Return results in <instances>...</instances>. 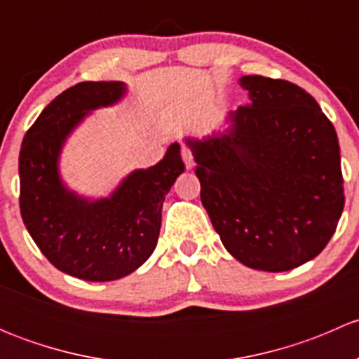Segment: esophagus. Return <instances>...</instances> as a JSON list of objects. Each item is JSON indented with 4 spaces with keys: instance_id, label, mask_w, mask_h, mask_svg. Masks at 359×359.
<instances>
[{
    "instance_id": "esophagus-1",
    "label": "esophagus",
    "mask_w": 359,
    "mask_h": 359,
    "mask_svg": "<svg viewBox=\"0 0 359 359\" xmlns=\"http://www.w3.org/2000/svg\"><path fill=\"white\" fill-rule=\"evenodd\" d=\"M182 159H184V163H186V168H187V170L193 168L194 158H193V151H191L189 147L182 146Z\"/></svg>"
}]
</instances>
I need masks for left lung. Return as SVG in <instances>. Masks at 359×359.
Wrapping results in <instances>:
<instances>
[{"label": "left lung", "instance_id": "left-lung-1", "mask_svg": "<svg viewBox=\"0 0 359 359\" xmlns=\"http://www.w3.org/2000/svg\"><path fill=\"white\" fill-rule=\"evenodd\" d=\"M248 106L220 135L187 139L201 203L245 266L290 271L334 236L344 210L339 139L316 100L285 79L243 76Z\"/></svg>", "mask_w": 359, "mask_h": 359}]
</instances>
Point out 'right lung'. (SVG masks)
Here are the masks:
<instances>
[{
	"label": "right lung",
	"instance_id": "1",
	"mask_svg": "<svg viewBox=\"0 0 359 359\" xmlns=\"http://www.w3.org/2000/svg\"><path fill=\"white\" fill-rule=\"evenodd\" d=\"M121 81H83L43 109L27 130L19 156L20 213L43 255L62 273L112 281L133 273L154 252L166 193L184 172L180 146L147 170H135L109 198L86 200L59 177L67 135L90 111L118 102Z\"/></svg>",
	"mask_w": 359,
	"mask_h": 359
}]
</instances>
